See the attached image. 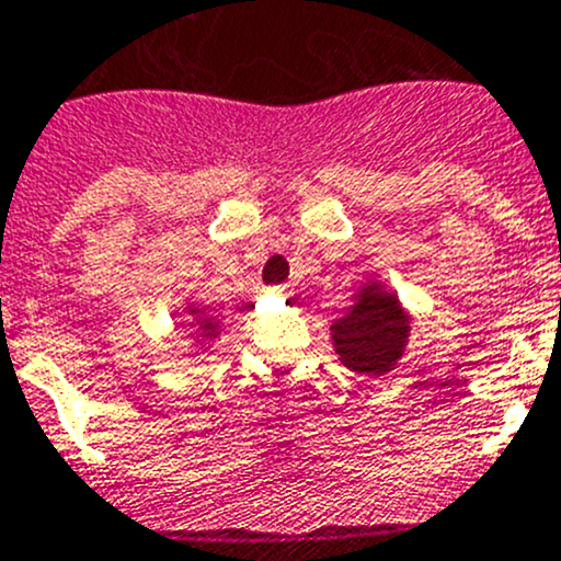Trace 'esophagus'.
Segmentation results:
<instances>
[{
  "label": "esophagus",
  "mask_w": 561,
  "mask_h": 561,
  "mask_svg": "<svg viewBox=\"0 0 561 561\" xmlns=\"http://www.w3.org/2000/svg\"><path fill=\"white\" fill-rule=\"evenodd\" d=\"M289 295H291L289 286H280V289H275V297H280V300H286Z\"/></svg>",
  "instance_id": "34e87169"
}]
</instances>
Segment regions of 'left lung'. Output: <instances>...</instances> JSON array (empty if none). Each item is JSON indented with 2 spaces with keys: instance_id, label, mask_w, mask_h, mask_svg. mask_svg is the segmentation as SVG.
<instances>
[{
  "instance_id": "1",
  "label": "left lung",
  "mask_w": 561,
  "mask_h": 561,
  "mask_svg": "<svg viewBox=\"0 0 561 561\" xmlns=\"http://www.w3.org/2000/svg\"><path fill=\"white\" fill-rule=\"evenodd\" d=\"M413 317L397 291L380 277H369L352 295L344 317L330 324V341L341 364L366 377H382L397 369L408 350Z\"/></svg>"
}]
</instances>
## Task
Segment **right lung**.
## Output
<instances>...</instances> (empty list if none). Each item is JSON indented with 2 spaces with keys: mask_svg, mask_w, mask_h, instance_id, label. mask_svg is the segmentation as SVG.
<instances>
[{
  "mask_svg": "<svg viewBox=\"0 0 561 561\" xmlns=\"http://www.w3.org/2000/svg\"><path fill=\"white\" fill-rule=\"evenodd\" d=\"M184 311H186V317L192 319L190 335H192V341H195L197 352H209V346L220 339V330H222L220 319L209 317V311H206L204 306H197L195 300H186Z\"/></svg>",
  "mask_w": 561,
  "mask_h": 561,
  "instance_id": "add662e5",
  "label": "right lung"
}]
</instances>
